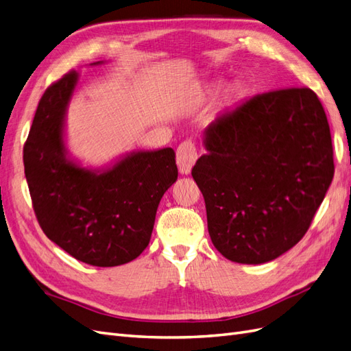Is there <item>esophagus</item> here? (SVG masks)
Here are the masks:
<instances>
[{"label":"esophagus","instance_id":"esophagus-1","mask_svg":"<svg viewBox=\"0 0 351 351\" xmlns=\"http://www.w3.org/2000/svg\"><path fill=\"white\" fill-rule=\"evenodd\" d=\"M177 165H178V171L182 174H190L192 168L197 159V151L196 146L192 141H186L183 143H180L177 147Z\"/></svg>","mask_w":351,"mask_h":351}]
</instances>
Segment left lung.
<instances>
[{
	"instance_id": "8db88e82",
	"label": "left lung",
	"mask_w": 351,
	"mask_h": 351,
	"mask_svg": "<svg viewBox=\"0 0 351 351\" xmlns=\"http://www.w3.org/2000/svg\"><path fill=\"white\" fill-rule=\"evenodd\" d=\"M192 169L208 231L231 262L277 259L302 240L334 177L332 142L309 88L256 95L219 112Z\"/></svg>"
}]
</instances>
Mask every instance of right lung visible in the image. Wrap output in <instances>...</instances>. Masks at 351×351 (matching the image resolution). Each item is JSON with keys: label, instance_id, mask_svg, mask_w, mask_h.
<instances>
[{"label": "right lung", "instance_id": "add662e5", "mask_svg": "<svg viewBox=\"0 0 351 351\" xmlns=\"http://www.w3.org/2000/svg\"><path fill=\"white\" fill-rule=\"evenodd\" d=\"M79 82L71 71L40 98L23 149L25 176L51 241L92 267H119L149 244L159 202L178 176L176 154L139 149L84 167L67 147V111Z\"/></svg>", "mask_w": 351, "mask_h": 351}]
</instances>
